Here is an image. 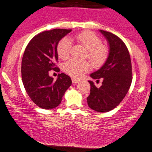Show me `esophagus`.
Segmentation results:
<instances>
[{"label":"esophagus","instance_id":"obj_1","mask_svg":"<svg viewBox=\"0 0 152 152\" xmlns=\"http://www.w3.org/2000/svg\"><path fill=\"white\" fill-rule=\"evenodd\" d=\"M72 82H73V84H76V83H79V80L78 79H76V78H72Z\"/></svg>","mask_w":152,"mask_h":152}]
</instances>
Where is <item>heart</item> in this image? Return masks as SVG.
Returning <instances> with one entry per match:
<instances>
[{
  "label": "heart",
  "mask_w": 152,
  "mask_h": 152,
  "mask_svg": "<svg viewBox=\"0 0 152 152\" xmlns=\"http://www.w3.org/2000/svg\"><path fill=\"white\" fill-rule=\"evenodd\" d=\"M78 44L87 49L85 57L88 58L93 66L100 68L107 61L109 56V48L102 44V39L98 35L90 31H85L76 35ZM72 49V42L69 38H63L57 45V53L58 57L62 60L68 59L70 56ZM91 67L89 61H79L69 60L64 63L63 70L64 73L73 77H79L84 72L88 71Z\"/></svg>",
  "instance_id": "b5f03b06"
}]
</instances>
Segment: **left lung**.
Instances as JSON below:
<instances>
[{
	"mask_svg": "<svg viewBox=\"0 0 152 152\" xmlns=\"http://www.w3.org/2000/svg\"><path fill=\"white\" fill-rule=\"evenodd\" d=\"M109 43L108 58L102 68L90 75L91 78L103 79L102 86L97 88L92 81L87 102L90 108L97 112H108L122 102L132 83L130 55L122 39L111 32L100 30Z\"/></svg>",
	"mask_w": 152,
	"mask_h": 152,
	"instance_id": "obj_1",
	"label": "left lung"
}]
</instances>
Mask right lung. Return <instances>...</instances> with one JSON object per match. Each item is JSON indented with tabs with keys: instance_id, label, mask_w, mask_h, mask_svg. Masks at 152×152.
I'll return each mask as SVG.
<instances>
[{
	"instance_id": "1",
	"label": "right lung",
	"mask_w": 152,
	"mask_h": 152,
	"mask_svg": "<svg viewBox=\"0 0 152 152\" xmlns=\"http://www.w3.org/2000/svg\"><path fill=\"white\" fill-rule=\"evenodd\" d=\"M71 29L54 28L45 31L31 39L22 60V80L32 102L43 109H52L62 101L65 91L72 84L69 76L61 73L57 80L49 76L50 70L59 72L57 45Z\"/></svg>"
}]
</instances>
